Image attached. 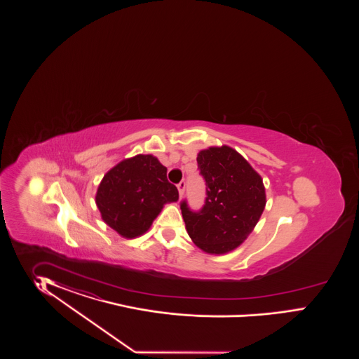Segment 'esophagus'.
Instances as JSON below:
<instances>
[{
  "label": "esophagus",
  "instance_id": "34e87169",
  "mask_svg": "<svg viewBox=\"0 0 359 359\" xmlns=\"http://www.w3.org/2000/svg\"><path fill=\"white\" fill-rule=\"evenodd\" d=\"M177 189H179V195H180V197L184 195V191H185V182L184 180H182L179 184H177Z\"/></svg>",
  "mask_w": 359,
  "mask_h": 359
}]
</instances>
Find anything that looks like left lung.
Returning <instances> with one entry per match:
<instances>
[{"mask_svg":"<svg viewBox=\"0 0 359 359\" xmlns=\"http://www.w3.org/2000/svg\"><path fill=\"white\" fill-rule=\"evenodd\" d=\"M197 167L205 180L207 197L200 210H192L187 200L180 201L187 231L209 254L234 250L263 213L266 194L262 177L228 146L198 152Z\"/></svg>","mask_w":359,"mask_h":359,"instance_id":"left-lung-1","label":"left lung"}]
</instances>
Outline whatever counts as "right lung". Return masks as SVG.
<instances>
[{"instance_id": "obj_1", "label": "right lung", "mask_w": 359, "mask_h": 359, "mask_svg": "<svg viewBox=\"0 0 359 359\" xmlns=\"http://www.w3.org/2000/svg\"><path fill=\"white\" fill-rule=\"evenodd\" d=\"M179 192L167 179V168L152 155H137L113 167L98 185L101 217L126 238L147 231L165 203Z\"/></svg>"}]
</instances>
